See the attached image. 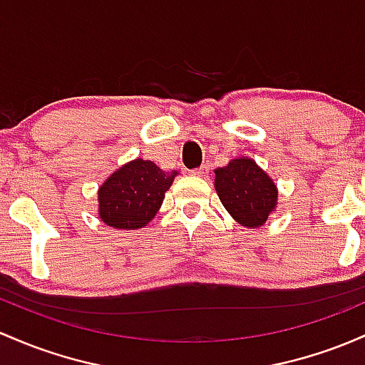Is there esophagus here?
Listing matches in <instances>:
<instances>
[{"instance_id":"esophagus-1","label":"esophagus","mask_w":365,"mask_h":365,"mask_svg":"<svg viewBox=\"0 0 365 365\" xmlns=\"http://www.w3.org/2000/svg\"><path fill=\"white\" fill-rule=\"evenodd\" d=\"M192 175H195V176H207V175H210V166H207V164H202L201 168H195V170L192 171Z\"/></svg>"}]
</instances>
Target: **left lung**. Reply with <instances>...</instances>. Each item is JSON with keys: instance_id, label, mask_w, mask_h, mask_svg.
Instances as JSON below:
<instances>
[{"instance_id": "1", "label": "left lung", "mask_w": 365, "mask_h": 365, "mask_svg": "<svg viewBox=\"0 0 365 365\" xmlns=\"http://www.w3.org/2000/svg\"><path fill=\"white\" fill-rule=\"evenodd\" d=\"M215 175L220 201L242 227H262L277 207V185L251 158L232 159Z\"/></svg>"}]
</instances>
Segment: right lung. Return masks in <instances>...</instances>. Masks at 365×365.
Returning <instances> with one entry per match:
<instances>
[{
  "label": "right lung",
  "instance_id": "add662e5",
  "mask_svg": "<svg viewBox=\"0 0 365 365\" xmlns=\"http://www.w3.org/2000/svg\"><path fill=\"white\" fill-rule=\"evenodd\" d=\"M176 175L143 159L123 164L98 189V216L119 230L145 227L161 207Z\"/></svg>",
  "mask_w": 365,
  "mask_h": 365
}]
</instances>
